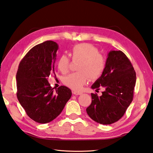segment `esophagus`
<instances>
[{"mask_svg": "<svg viewBox=\"0 0 153 153\" xmlns=\"http://www.w3.org/2000/svg\"><path fill=\"white\" fill-rule=\"evenodd\" d=\"M73 93L74 94H75V95H80V94H82V92L78 91H73Z\"/></svg>", "mask_w": 153, "mask_h": 153, "instance_id": "esophagus-1", "label": "esophagus"}]
</instances>
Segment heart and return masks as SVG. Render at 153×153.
<instances>
[{
	"mask_svg": "<svg viewBox=\"0 0 153 153\" xmlns=\"http://www.w3.org/2000/svg\"><path fill=\"white\" fill-rule=\"evenodd\" d=\"M70 55L73 60H79L78 72L68 74L63 79V82L74 91L82 88L89 79L96 80L102 74L105 68V59L97 47L91 44L76 45L72 48ZM70 59L66 55L60 56L57 61V67L62 73L68 71Z\"/></svg>",
	"mask_w": 153,
	"mask_h": 153,
	"instance_id": "1",
	"label": "heart"
}]
</instances>
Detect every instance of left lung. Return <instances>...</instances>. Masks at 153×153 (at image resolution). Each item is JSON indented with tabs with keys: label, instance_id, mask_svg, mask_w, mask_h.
Instances as JSON below:
<instances>
[{
	"label": "left lung",
	"instance_id": "obj_1",
	"mask_svg": "<svg viewBox=\"0 0 153 153\" xmlns=\"http://www.w3.org/2000/svg\"><path fill=\"white\" fill-rule=\"evenodd\" d=\"M136 73L125 54L111 51L108 54L102 75L91 86L105 88L100 97L91 93L92 102L86 112L95 122L111 125L121 119L133 99Z\"/></svg>",
	"mask_w": 153,
	"mask_h": 153
}]
</instances>
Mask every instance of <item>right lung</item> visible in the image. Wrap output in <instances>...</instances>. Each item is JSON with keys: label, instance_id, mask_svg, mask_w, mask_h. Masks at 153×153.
I'll list each match as a JSON object with an SVG mask.
<instances>
[{"label": "right lung", "instance_id": "obj_1", "mask_svg": "<svg viewBox=\"0 0 153 153\" xmlns=\"http://www.w3.org/2000/svg\"><path fill=\"white\" fill-rule=\"evenodd\" d=\"M57 43L47 41L34 46L19 65L16 96L26 113L39 123H47L59 116L72 92L65 86L54 91L47 77L54 71Z\"/></svg>", "mask_w": 153, "mask_h": 153}]
</instances>
